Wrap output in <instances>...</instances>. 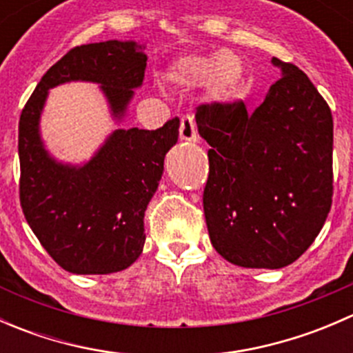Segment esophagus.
<instances>
[{"mask_svg": "<svg viewBox=\"0 0 353 353\" xmlns=\"http://www.w3.org/2000/svg\"><path fill=\"white\" fill-rule=\"evenodd\" d=\"M179 137L183 141H196V138H198L196 124H194V117L190 116V114L181 119Z\"/></svg>", "mask_w": 353, "mask_h": 353, "instance_id": "esophagus-1", "label": "esophagus"}]
</instances>
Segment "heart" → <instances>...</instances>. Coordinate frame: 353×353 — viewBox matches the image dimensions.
<instances>
[{"label": "heart", "mask_w": 353, "mask_h": 353, "mask_svg": "<svg viewBox=\"0 0 353 353\" xmlns=\"http://www.w3.org/2000/svg\"><path fill=\"white\" fill-rule=\"evenodd\" d=\"M243 78L241 61L229 51L208 56H181L167 71V80L183 88L210 85L216 101H229Z\"/></svg>", "instance_id": "1"}]
</instances>
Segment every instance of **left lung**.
<instances>
[{
	"mask_svg": "<svg viewBox=\"0 0 353 353\" xmlns=\"http://www.w3.org/2000/svg\"><path fill=\"white\" fill-rule=\"evenodd\" d=\"M282 78L252 112L244 102L201 104L210 145L203 193L210 241L244 268L290 265L314 243L333 196V117L307 74L273 58Z\"/></svg>",
	"mask_w": 353,
	"mask_h": 353,
	"instance_id": "1",
	"label": "left lung"
}]
</instances>
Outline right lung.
Segmentation results:
<instances>
[{
	"instance_id": "obj_1",
	"label": "right lung",
	"mask_w": 353,
	"mask_h": 353,
	"mask_svg": "<svg viewBox=\"0 0 353 353\" xmlns=\"http://www.w3.org/2000/svg\"><path fill=\"white\" fill-rule=\"evenodd\" d=\"M143 49L134 41L73 48L46 71L20 116V205L42 248L70 273L108 275L137 261L145 244V210L165 154L177 143L179 119L154 131L114 130L88 162L71 165L46 150L42 109L51 88L92 81L101 85L110 116L121 123L143 83Z\"/></svg>"
}]
</instances>
